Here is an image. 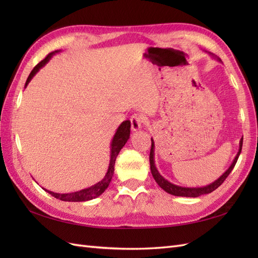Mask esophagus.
<instances>
[{
  "label": "esophagus",
  "mask_w": 258,
  "mask_h": 258,
  "mask_svg": "<svg viewBox=\"0 0 258 258\" xmlns=\"http://www.w3.org/2000/svg\"><path fill=\"white\" fill-rule=\"evenodd\" d=\"M131 128H132L133 132H136L142 127V124H143V116H141L140 114H134L131 116Z\"/></svg>",
  "instance_id": "obj_1"
}]
</instances>
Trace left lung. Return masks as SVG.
Instances as JSON below:
<instances>
[{
  "instance_id": "left-lung-1",
  "label": "left lung",
  "mask_w": 258,
  "mask_h": 258,
  "mask_svg": "<svg viewBox=\"0 0 258 258\" xmlns=\"http://www.w3.org/2000/svg\"><path fill=\"white\" fill-rule=\"evenodd\" d=\"M151 140H152V147H151V153H150V164H151V172H152L153 177H154V179L156 180V183L160 185V187L165 190L166 193L174 195V196H184V197H199L201 195L210 194L213 190H215L217 187H220L224 180H225L226 177L229 175V173L232 172V169L234 168L235 164H236V162L238 160L240 152H242V146H243V139H240L238 152H237L236 156H235L233 163L231 164V166L226 169V172L224 173L222 176L218 177L216 180H214L213 183L208 184L206 186H202V187H184V186H178V185H175L171 182H168L167 179L164 178L162 175L158 173L157 168L155 166V161H154V147H155L154 141H153V139H151Z\"/></svg>"
}]
</instances>
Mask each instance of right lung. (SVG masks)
<instances>
[{"label":"right lung","mask_w":258,"mask_h":258,"mask_svg":"<svg viewBox=\"0 0 258 258\" xmlns=\"http://www.w3.org/2000/svg\"><path fill=\"white\" fill-rule=\"evenodd\" d=\"M58 51H54L52 53L48 54V55L38 63L36 67L32 70V72L30 73L29 78L26 80V83H25V87L27 86V84L30 83V81L33 79V76H34L40 69H42L44 65L50 61L51 57L54 55L55 53H58ZM130 132H131V120H124L118 126V128L116 130V133H115L114 138L112 140V143H111V157H109V164H108V169L105 174V176L100 182L96 183L95 185L91 186V187H87L84 189H81L78 191H74V193H68V194H59V193H54V191L51 190H47L45 189V191L47 193H50L52 196L55 197L57 200H61L64 202H86V201H91L93 199H96V197L100 196L102 193H104V190H105L109 183H111V179L113 177V174H114V165H115V161H116V157L118 155L119 151L123 149V146L126 144V142L128 141L130 139Z\"/></svg>","instance_id":"right-lung-1"}]
</instances>
